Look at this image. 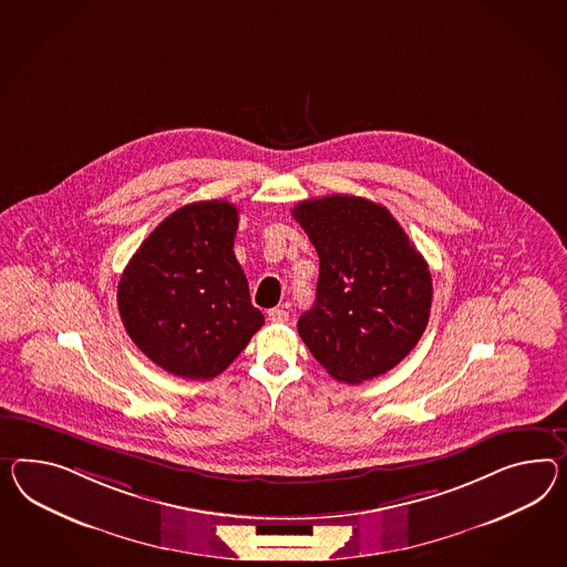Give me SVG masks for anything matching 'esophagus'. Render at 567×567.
Listing matches in <instances>:
<instances>
[{"mask_svg": "<svg viewBox=\"0 0 567 567\" xmlns=\"http://www.w3.org/2000/svg\"><path fill=\"white\" fill-rule=\"evenodd\" d=\"M267 319L271 320V322H286V320L290 319V315L284 308H271L267 312Z\"/></svg>", "mask_w": 567, "mask_h": 567, "instance_id": "34e87169", "label": "esophagus"}]
</instances>
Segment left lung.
I'll list each match as a JSON object with an SVG mask.
<instances>
[{
	"mask_svg": "<svg viewBox=\"0 0 567 567\" xmlns=\"http://www.w3.org/2000/svg\"><path fill=\"white\" fill-rule=\"evenodd\" d=\"M291 216L320 261L317 300L298 320L306 348L341 382L389 372L427 327V262L391 212L363 197L308 199Z\"/></svg>",
	"mask_w": 567,
	"mask_h": 567,
	"instance_id": "left-lung-1",
	"label": "left lung"
}]
</instances>
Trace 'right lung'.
<instances>
[{
  "instance_id": "right-lung-1",
  "label": "right lung",
  "mask_w": 567,
  "mask_h": 567,
  "mask_svg": "<svg viewBox=\"0 0 567 567\" xmlns=\"http://www.w3.org/2000/svg\"><path fill=\"white\" fill-rule=\"evenodd\" d=\"M238 209L197 202L173 212L125 267L116 305L131 341L162 370L221 374L265 322L234 255Z\"/></svg>"
}]
</instances>
